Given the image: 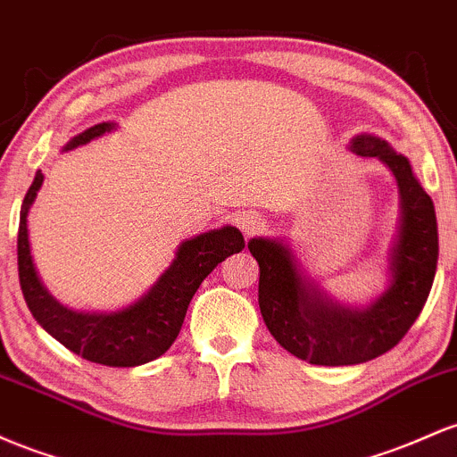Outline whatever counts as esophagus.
I'll return each instance as SVG.
<instances>
[{"label": "esophagus", "mask_w": 457, "mask_h": 457, "mask_svg": "<svg viewBox=\"0 0 457 457\" xmlns=\"http://www.w3.org/2000/svg\"><path fill=\"white\" fill-rule=\"evenodd\" d=\"M235 224H237V228L242 230V235L245 239H250L253 235L259 233V230H263V227H265L263 218H261V215L254 213V212L235 213Z\"/></svg>", "instance_id": "esophagus-1"}]
</instances>
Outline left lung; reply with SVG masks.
<instances>
[{
    "label": "left lung",
    "instance_id": "left-lung-1",
    "mask_svg": "<svg viewBox=\"0 0 457 457\" xmlns=\"http://www.w3.org/2000/svg\"><path fill=\"white\" fill-rule=\"evenodd\" d=\"M361 157L386 163L399 187V227L388 254V287L365 309L328 297L302 274L291 248L254 237L248 250L259 263V306L276 341L311 365H358L393 350L423 311L438 263V224L432 198L410 162L376 136L350 142Z\"/></svg>",
    "mask_w": 457,
    "mask_h": 457
}]
</instances>
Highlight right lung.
I'll return each instance as SVG.
<instances>
[{"mask_svg":"<svg viewBox=\"0 0 457 457\" xmlns=\"http://www.w3.org/2000/svg\"><path fill=\"white\" fill-rule=\"evenodd\" d=\"M112 129H116L114 122H99L75 136L64 151L86 145ZM43 179V172H36L25 194L17 237L19 283L34 320L64 347L96 365L137 367L160 358L179 337L189 300L203 280L227 256L242 253L244 235L235 227H222L186 239L177 248L170 268L140 300L116 312H77L60 304L45 289L29 253L28 213Z\"/></svg>","mask_w":457,"mask_h":457,"instance_id":"add662e5","label":"right lung"}]
</instances>
